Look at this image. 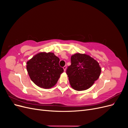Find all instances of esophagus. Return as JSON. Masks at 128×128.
Segmentation results:
<instances>
[{
  "instance_id": "esophagus-1",
  "label": "esophagus",
  "mask_w": 128,
  "mask_h": 128,
  "mask_svg": "<svg viewBox=\"0 0 128 128\" xmlns=\"http://www.w3.org/2000/svg\"><path fill=\"white\" fill-rule=\"evenodd\" d=\"M63 68H64V71L65 72L66 70V68H67V66H64L63 67Z\"/></svg>"
}]
</instances>
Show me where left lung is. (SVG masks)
I'll return each instance as SVG.
<instances>
[{"instance_id": "1", "label": "left lung", "mask_w": 128, "mask_h": 128, "mask_svg": "<svg viewBox=\"0 0 128 128\" xmlns=\"http://www.w3.org/2000/svg\"><path fill=\"white\" fill-rule=\"evenodd\" d=\"M66 73L71 86L77 91L90 88L101 73L99 63L90 56L76 53L71 56V65Z\"/></svg>"}]
</instances>
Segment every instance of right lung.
<instances>
[{
    "label": "right lung",
    "instance_id": "obj_1",
    "mask_svg": "<svg viewBox=\"0 0 128 128\" xmlns=\"http://www.w3.org/2000/svg\"><path fill=\"white\" fill-rule=\"evenodd\" d=\"M59 58L52 52H40L26 62L30 79L38 86L50 88L54 86L64 72L59 66Z\"/></svg>",
    "mask_w": 128,
    "mask_h": 128
}]
</instances>
